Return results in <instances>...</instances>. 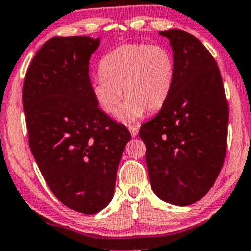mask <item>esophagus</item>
Segmentation results:
<instances>
[{"label": "esophagus", "instance_id": "obj_1", "mask_svg": "<svg viewBox=\"0 0 251 251\" xmlns=\"http://www.w3.org/2000/svg\"><path fill=\"white\" fill-rule=\"evenodd\" d=\"M128 130H130L131 136H132V137H136V136L138 135V128L136 127V126H130V127H128Z\"/></svg>", "mask_w": 251, "mask_h": 251}]
</instances>
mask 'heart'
Masks as SVG:
<instances>
[{"label": "heart", "instance_id": "1", "mask_svg": "<svg viewBox=\"0 0 251 251\" xmlns=\"http://www.w3.org/2000/svg\"><path fill=\"white\" fill-rule=\"evenodd\" d=\"M98 70L100 76L90 83L93 100L105 114L115 115L123 96L125 102L119 119L126 124L138 120L144 111L160 109L175 78L173 54L160 45L132 44L114 48L100 59Z\"/></svg>", "mask_w": 251, "mask_h": 251}]
</instances>
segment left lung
<instances>
[{"instance_id": "8db88e82", "label": "left lung", "mask_w": 251, "mask_h": 251, "mask_svg": "<svg viewBox=\"0 0 251 251\" xmlns=\"http://www.w3.org/2000/svg\"><path fill=\"white\" fill-rule=\"evenodd\" d=\"M173 48L175 78L168 100L142 125L154 193L169 204L191 205L214 186L226 155L228 104L216 62L193 35L160 31Z\"/></svg>"}]
</instances>
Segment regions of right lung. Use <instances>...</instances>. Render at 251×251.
<instances>
[{"label":"right lung","instance_id":"right-lung-1","mask_svg":"<svg viewBox=\"0 0 251 251\" xmlns=\"http://www.w3.org/2000/svg\"><path fill=\"white\" fill-rule=\"evenodd\" d=\"M100 37H52L32 59L23 86L29 144L45 181L65 206L92 215L114 196L131 135L98 108L90 58Z\"/></svg>","mask_w":251,"mask_h":251}]
</instances>
